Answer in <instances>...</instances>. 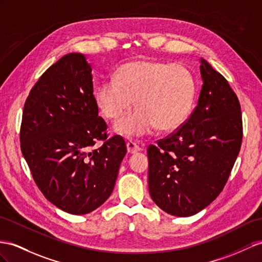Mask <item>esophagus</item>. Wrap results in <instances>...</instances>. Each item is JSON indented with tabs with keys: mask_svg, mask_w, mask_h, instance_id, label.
Segmentation results:
<instances>
[{
	"mask_svg": "<svg viewBox=\"0 0 262 262\" xmlns=\"http://www.w3.org/2000/svg\"><path fill=\"white\" fill-rule=\"evenodd\" d=\"M127 146V151H128L129 154H135V152H138L142 150V148H140L139 145H137L135 142H133V140H130V142H128L126 144Z\"/></svg>",
	"mask_w": 262,
	"mask_h": 262,
	"instance_id": "1",
	"label": "esophagus"
}]
</instances>
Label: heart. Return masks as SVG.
I'll list each match as a JSON object with an SVG mask.
<instances>
[{"instance_id": "b5f03b06", "label": "heart", "mask_w": 262, "mask_h": 262, "mask_svg": "<svg viewBox=\"0 0 262 262\" xmlns=\"http://www.w3.org/2000/svg\"><path fill=\"white\" fill-rule=\"evenodd\" d=\"M116 78L97 87L95 99L106 118L115 119L135 104L138 108L118 119L115 130L125 137L143 136L158 128L172 132L188 119L197 95V80L184 65L137 59L122 65Z\"/></svg>"}]
</instances>
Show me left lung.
Listing matches in <instances>:
<instances>
[{
    "label": "left lung",
    "mask_w": 262,
    "mask_h": 262,
    "mask_svg": "<svg viewBox=\"0 0 262 262\" xmlns=\"http://www.w3.org/2000/svg\"><path fill=\"white\" fill-rule=\"evenodd\" d=\"M198 104L186 123L149 145L148 187L160 209L189 217L218 197L243 142L240 103L227 79L200 58Z\"/></svg>",
    "instance_id": "1"
}]
</instances>
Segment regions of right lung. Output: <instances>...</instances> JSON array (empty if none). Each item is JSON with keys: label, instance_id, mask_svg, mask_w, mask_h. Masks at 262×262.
Returning a JSON list of instances; mask_svg holds the SVG:
<instances>
[{"label": "right lung", "instance_id": "1", "mask_svg": "<svg viewBox=\"0 0 262 262\" xmlns=\"http://www.w3.org/2000/svg\"><path fill=\"white\" fill-rule=\"evenodd\" d=\"M93 92L91 65L70 53L43 73L23 108L19 142L33 179L46 199L72 214L108 199L126 155L123 137L107 135ZM98 140L103 145L90 151Z\"/></svg>", "mask_w": 262, "mask_h": 262}]
</instances>
